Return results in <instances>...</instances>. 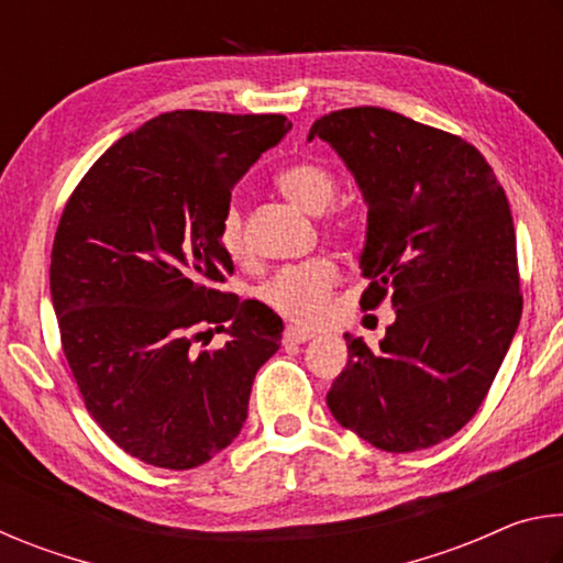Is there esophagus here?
Instances as JSON below:
<instances>
[{
	"label": "esophagus",
	"instance_id": "34e87169",
	"mask_svg": "<svg viewBox=\"0 0 563 563\" xmlns=\"http://www.w3.org/2000/svg\"><path fill=\"white\" fill-rule=\"evenodd\" d=\"M310 338H316V332L305 330V328L288 325L283 330V345H300V342H308Z\"/></svg>",
	"mask_w": 563,
	"mask_h": 563
}]
</instances>
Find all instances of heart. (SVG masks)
<instances>
[{
    "mask_svg": "<svg viewBox=\"0 0 563 563\" xmlns=\"http://www.w3.org/2000/svg\"><path fill=\"white\" fill-rule=\"evenodd\" d=\"M275 186L280 194L300 206L308 213H322L335 201L338 178L332 170L320 164L316 158H300L292 164L283 166L275 174ZM332 231L350 233L355 228V218L350 213H332L328 218ZM223 251L233 261L247 258V241H245V223L243 211L231 203L221 216V231H218ZM340 283V265L330 255H316V258L288 265L273 275L263 285L261 298L265 305H271L275 312L283 318H290L302 325H316L325 318L330 295Z\"/></svg>",
    "mask_w": 563,
    "mask_h": 563,
    "instance_id": "obj_1",
    "label": "heart"
}]
</instances>
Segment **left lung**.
Listing matches in <instances>:
<instances>
[{"label": "left lung", "instance_id": "left-lung-1", "mask_svg": "<svg viewBox=\"0 0 563 563\" xmlns=\"http://www.w3.org/2000/svg\"><path fill=\"white\" fill-rule=\"evenodd\" d=\"M338 151L367 203L360 305L393 298L379 350L347 340L332 417L385 452L450 440L476 415L521 318L509 201L479 151L402 113H325L308 139Z\"/></svg>", "mask_w": 563, "mask_h": 563}]
</instances>
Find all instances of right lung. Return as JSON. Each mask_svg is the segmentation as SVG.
Masks as SVG:
<instances>
[{"mask_svg":"<svg viewBox=\"0 0 563 563\" xmlns=\"http://www.w3.org/2000/svg\"><path fill=\"white\" fill-rule=\"evenodd\" d=\"M292 123L283 113L168 111L119 139L66 201L52 247L64 357L123 452L194 470L231 444L283 320L223 292L231 190ZM213 331L232 340L198 353Z\"/></svg>","mask_w":563,"mask_h":563,"instance_id":"add662e5","label":"right lung"}]
</instances>
